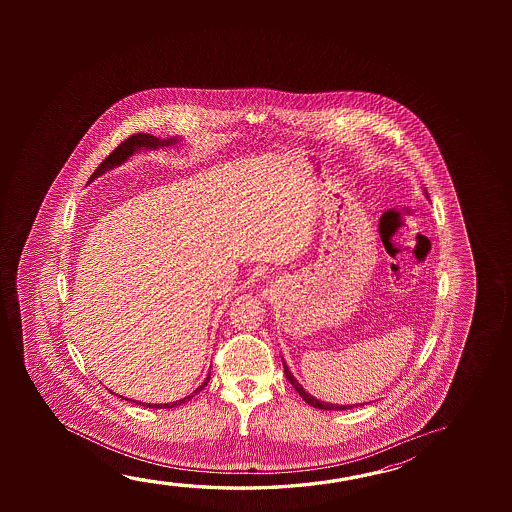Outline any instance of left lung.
<instances>
[{
    "instance_id": "8db88e82",
    "label": "left lung",
    "mask_w": 512,
    "mask_h": 512,
    "mask_svg": "<svg viewBox=\"0 0 512 512\" xmlns=\"http://www.w3.org/2000/svg\"><path fill=\"white\" fill-rule=\"evenodd\" d=\"M284 371H285V377H287V380L293 384L294 389L300 393V396H302L303 400L305 402L309 403L310 407H316V409H323V411H346V409H352V405H334V403H327V402H319L318 398H314L312 394L307 393L305 389H303L302 384L296 380V378L293 377V373L289 371V368H287V364L284 362ZM364 405V403H362ZM357 407V405H355Z\"/></svg>"
}]
</instances>
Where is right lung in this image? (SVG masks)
<instances>
[{
	"label": "right lung",
	"mask_w": 512,
	"mask_h": 512,
	"mask_svg": "<svg viewBox=\"0 0 512 512\" xmlns=\"http://www.w3.org/2000/svg\"><path fill=\"white\" fill-rule=\"evenodd\" d=\"M173 143H176V139H168V141H162V139H157V137H153V135L150 134L130 135L128 139H125L123 143L119 144L116 150L110 153L107 159L101 162L100 166H98V169H96L93 175H91V180H93V178H96V176L101 175V173H105V171H109V169L114 168V166H119V164H123V162H125V160L128 159V157H130V155H132L134 151L141 150V148H159V146H169V144ZM209 380L210 373L209 377L203 380L202 386L198 387V389H196L194 393L189 394V396H185V398H182V400H176V402L160 403V405H157V403L135 402L134 400V403L135 405H144V407H151V409H173V407H176V405H182V403L189 402V400L193 398L194 394L200 393L203 387L209 384ZM125 400H128V398H125ZM130 402H132V400H130Z\"/></svg>",
	"instance_id": "right-lung-1"
}]
</instances>
